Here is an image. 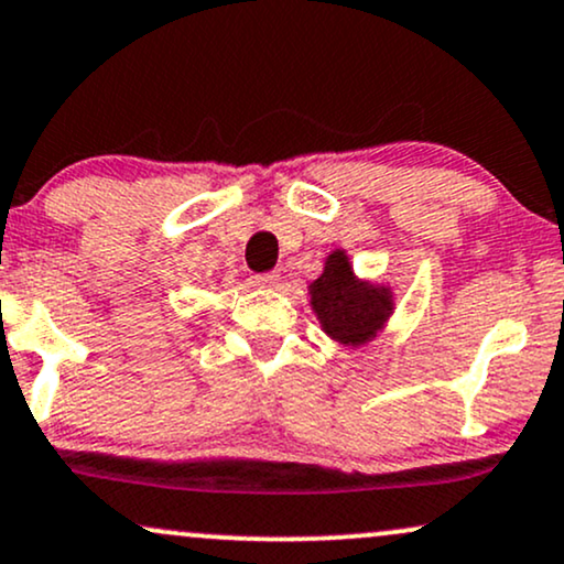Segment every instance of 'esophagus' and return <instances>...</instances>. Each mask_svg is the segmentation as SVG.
<instances>
[{
  "label": "esophagus",
  "mask_w": 564,
  "mask_h": 564,
  "mask_svg": "<svg viewBox=\"0 0 564 564\" xmlns=\"http://www.w3.org/2000/svg\"><path fill=\"white\" fill-rule=\"evenodd\" d=\"M256 284H261V288H276V284H280V271H263V274H256Z\"/></svg>",
  "instance_id": "obj_1"
}]
</instances>
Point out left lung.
Instances as JSON below:
<instances>
[{
	"label": "left lung",
	"mask_w": 564,
	"mask_h": 564,
	"mask_svg": "<svg viewBox=\"0 0 564 564\" xmlns=\"http://www.w3.org/2000/svg\"><path fill=\"white\" fill-rule=\"evenodd\" d=\"M311 306L319 316L324 333L346 346L367 343L393 311L386 288L354 280L343 250H335L327 258L322 276L311 284Z\"/></svg>",
	"instance_id": "obj_1"
}]
</instances>
